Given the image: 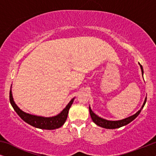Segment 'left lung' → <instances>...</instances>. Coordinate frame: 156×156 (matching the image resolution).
Segmentation results:
<instances>
[{
  "label": "left lung",
  "mask_w": 156,
  "mask_h": 156,
  "mask_svg": "<svg viewBox=\"0 0 156 156\" xmlns=\"http://www.w3.org/2000/svg\"><path fill=\"white\" fill-rule=\"evenodd\" d=\"M139 65L140 67V69H141L142 75H143V74H144V69H143V67L140 65V64H139ZM146 99H147V97H146V99H145L144 103V104H143L142 107L140 108V109L139 111H138V112H136L135 114L132 115V116L128 117V118L122 119V120L108 121V120H106V119H102V118H101V117L98 116L97 115H96L94 113L92 112V110H91L90 106H89V113H90V116L91 117V119H92V121L97 126H99L104 128V129H118V128L122 127V126H123L129 124V123H131L132 121H133L134 119H135L136 117H137L138 115H139L140 112H141L142 108H144L145 104H146Z\"/></svg>",
  "instance_id": "left-lung-1"
}]
</instances>
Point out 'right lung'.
I'll return each instance as SVG.
<instances>
[{
	"mask_svg": "<svg viewBox=\"0 0 156 156\" xmlns=\"http://www.w3.org/2000/svg\"><path fill=\"white\" fill-rule=\"evenodd\" d=\"M74 99V98H73L69 102V104L66 106V107L57 116L52 117H43L32 115L23 112L15 103L13 98H12L11 87H10V102L11 104L12 108L18 114V116L28 124L41 129L53 130L61 127L67 120L68 112H69V108L71 107L72 103H73Z\"/></svg>",
	"mask_w": 156,
	"mask_h": 156,
	"instance_id": "1",
	"label": "right lung"
}]
</instances>
